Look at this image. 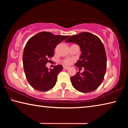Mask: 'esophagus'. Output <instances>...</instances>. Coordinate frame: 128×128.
I'll use <instances>...</instances> for the list:
<instances>
[{"label":"esophagus","mask_w":128,"mask_h":128,"mask_svg":"<svg viewBox=\"0 0 128 128\" xmlns=\"http://www.w3.org/2000/svg\"><path fill=\"white\" fill-rule=\"evenodd\" d=\"M63 69H65V70H67V69H69V67L68 66H63Z\"/></svg>","instance_id":"34e87169"}]
</instances>
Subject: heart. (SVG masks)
<instances>
[{
  "instance_id": "heart-1",
  "label": "heart",
  "mask_w": 128,
  "mask_h": 128,
  "mask_svg": "<svg viewBox=\"0 0 128 128\" xmlns=\"http://www.w3.org/2000/svg\"><path fill=\"white\" fill-rule=\"evenodd\" d=\"M63 62L66 65H69L71 62V60L70 59H66L64 60Z\"/></svg>"
}]
</instances>
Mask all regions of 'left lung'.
I'll return each instance as SVG.
<instances>
[{"label":"left lung","instance_id":"8db88e82","mask_svg":"<svg viewBox=\"0 0 128 128\" xmlns=\"http://www.w3.org/2000/svg\"><path fill=\"white\" fill-rule=\"evenodd\" d=\"M66 42L78 44L81 55L75 64L84 67V72H77L70 77L73 87L81 92L94 91L103 82L107 68V57L104 47L98 36L88 32H82L67 39Z\"/></svg>","mask_w":128,"mask_h":128}]
</instances>
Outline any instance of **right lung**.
Instances as JSON below:
<instances>
[{
  "label": "right lung",
  "mask_w": 128,
  "mask_h": 128,
  "mask_svg": "<svg viewBox=\"0 0 128 128\" xmlns=\"http://www.w3.org/2000/svg\"><path fill=\"white\" fill-rule=\"evenodd\" d=\"M68 36L42 32L28 41L23 52V66L28 81L34 89L47 92L55 85L62 66L57 65L48 70L46 64L54 56L56 46Z\"/></svg>",
  "instance_id": "add662e5"
}]
</instances>
